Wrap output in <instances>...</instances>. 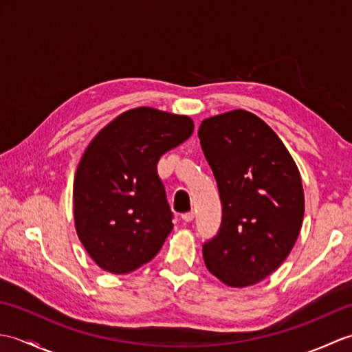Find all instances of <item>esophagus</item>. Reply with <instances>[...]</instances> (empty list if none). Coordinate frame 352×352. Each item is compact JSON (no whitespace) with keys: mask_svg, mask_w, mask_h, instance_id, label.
<instances>
[{"mask_svg":"<svg viewBox=\"0 0 352 352\" xmlns=\"http://www.w3.org/2000/svg\"><path fill=\"white\" fill-rule=\"evenodd\" d=\"M182 218H183V221H184V222H190V221H193V218H195V213H193V212L183 213V214H182Z\"/></svg>","mask_w":352,"mask_h":352,"instance_id":"1","label":"esophagus"}]
</instances>
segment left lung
<instances>
[{
  "instance_id": "8db88e82",
  "label": "left lung",
  "mask_w": 352,
  "mask_h": 352,
  "mask_svg": "<svg viewBox=\"0 0 352 352\" xmlns=\"http://www.w3.org/2000/svg\"><path fill=\"white\" fill-rule=\"evenodd\" d=\"M222 204L221 228L203 245L208 271L230 287L271 275L301 231V174L281 139L251 111L231 110L199 125Z\"/></svg>"
}]
</instances>
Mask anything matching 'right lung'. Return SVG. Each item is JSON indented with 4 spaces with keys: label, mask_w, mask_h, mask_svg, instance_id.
<instances>
[{
    "label": "right lung",
    "mask_w": 352,
    "mask_h": 352,
    "mask_svg": "<svg viewBox=\"0 0 352 352\" xmlns=\"http://www.w3.org/2000/svg\"><path fill=\"white\" fill-rule=\"evenodd\" d=\"M193 133L189 116L151 107L124 111L96 134L74 178L80 242L101 269L136 271L174 228L157 163Z\"/></svg>",
    "instance_id": "1"
}]
</instances>
